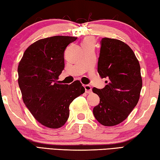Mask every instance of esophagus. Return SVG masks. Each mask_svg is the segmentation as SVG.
I'll list each match as a JSON object with an SVG mask.
<instances>
[{"instance_id": "obj_1", "label": "esophagus", "mask_w": 160, "mask_h": 160, "mask_svg": "<svg viewBox=\"0 0 160 160\" xmlns=\"http://www.w3.org/2000/svg\"><path fill=\"white\" fill-rule=\"evenodd\" d=\"M84 88H85V92L86 93L90 94L92 92V88H91L90 85H84Z\"/></svg>"}]
</instances>
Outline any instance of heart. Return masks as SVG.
Wrapping results in <instances>:
<instances>
[{
	"label": "heart",
	"instance_id": "b5f03b06",
	"mask_svg": "<svg viewBox=\"0 0 160 160\" xmlns=\"http://www.w3.org/2000/svg\"><path fill=\"white\" fill-rule=\"evenodd\" d=\"M94 39L92 37H88L86 38L82 41V45H90V44H94Z\"/></svg>",
	"mask_w": 160,
	"mask_h": 160
}]
</instances>
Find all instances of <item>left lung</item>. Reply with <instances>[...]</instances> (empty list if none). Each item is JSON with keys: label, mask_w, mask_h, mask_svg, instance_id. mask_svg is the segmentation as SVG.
<instances>
[{"label": "left lung", "mask_w": 160, "mask_h": 160, "mask_svg": "<svg viewBox=\"0 0 160 160\" xmlns=\"http://www.w3.org/2000/svg\"><path fill=\"white\" fill-rule=\"evenodd\" d=\"M97 71L107 80L103 89L92 88L100 99L94 116L103 126L118 125L138 102L142 86L139 61L126 43L105 37L101 41Z\"/></svg>", "instance_id": "obj_1"}]
</instances>
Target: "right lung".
<instances>
[{"label":"right lung","mask_w":160,"mask_h":160,"mask_svg":"<svg viewBox=\"0 0 160 160\" xmlns=\"http://www.w3.org/2000/svg\"><path fill=\"white\" fill-rule=\"evenodd\" d=\"M77 39L54 36L38 40L27 48L18 68L23 102L34 118L50 128L63 126L69 117V106L85 92L80 81L68 85L57 80L64 68V51Z\"/></svg>","instance_id":"obj_1"}]
</instances>
